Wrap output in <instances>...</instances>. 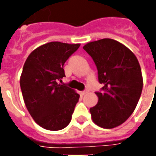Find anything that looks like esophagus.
Instances as JSON below:
<instances>
[{
  "label": "esophagus",
  "instance_id": "1",
  "mask_svg": "<svg viewBox=\"0 0 156 156\" xmlns=\"http://www.w3.org/2000/svg\"><path fill=\"white\" fill-rule=\"evenodd\" d=\"M88 92H89V90H88V89H85L84 91L82 92V94H88Z\"/></svg>",
  "mask_w": 156,
  "mask_h": 156
}]
</instances>
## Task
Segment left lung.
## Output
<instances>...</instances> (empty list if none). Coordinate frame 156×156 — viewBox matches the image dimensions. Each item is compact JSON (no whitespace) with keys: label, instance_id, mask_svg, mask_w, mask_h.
Returning <instances> with one entry per match:
<instances>
[{"label":"left lung","instance_id":"8db88e82","mask_svg":"<svg viewBox=\"0 0 156 156\" xmlns=\"http://www.w3.org/2000/svg\"><path fill=\"white\" fill-rule=\"evenodd\" d=\"M98 69V82L104 85L95 93L98 104L90 108L98 126L113 129L126 121L135 109L143 88V78L137 58L114 39L104 38L83 46Z\"/></svg>","mask_w":156,"mask_h":156}]
</instances>
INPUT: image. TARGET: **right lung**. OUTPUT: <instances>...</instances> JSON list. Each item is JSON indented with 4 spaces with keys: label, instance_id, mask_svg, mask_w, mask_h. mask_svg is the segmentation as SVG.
Listing matches in <instances>:
<instances>
[{
    "label": "right lung",
    "instance_id": "right-lung-1",
    "mask_svg": "<svg viewBox=\"0 0 156 156\" xmlns=\"http://www.w3.org/2000/svg\"><path fill=\"white\" fill-rule=\"evenodd\" d=\"M80 44L51 41L27 58L20 85L26 107L37 124L48 130H60L70 123L79 94L58 81L65 76L63 65Z\"/></svg>",
    "mask_w": 156,
    "mask_h": 156
}]
</instances>
